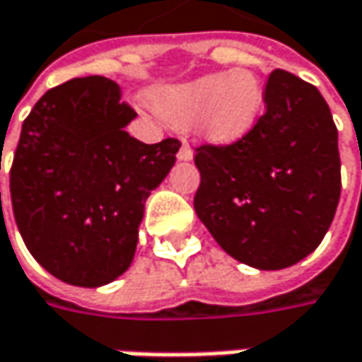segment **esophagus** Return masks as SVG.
Returning a JSON list of instances; mask_svg holds the SVG:
<instances>
[{
	"mask_svg": "<svg viewBox=\"0 0 362 362\" xmlns=\"http://www.w3.org/2000/svg\"><path fill=\"white\" fill-rule=\"evenodd\" d=\"M192 157H194L192 148H190V145H186V143H184V145L180 147V151H178V159H180V161H190Z\"/></svg>",
	"mask_w": 362,
	"mask_h": 362,
	"instance_id": "obj_1",
	"label": "esophagus"
}]
</instances>
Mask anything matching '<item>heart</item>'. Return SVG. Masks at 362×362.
Here are the masks:
<instances>
[{
    "label": "heart",
    "mask_w": 362,
    "mask_h": 362,
    "mask_svg": "<svg viewBox=\"0 0 362 362\" xmlns=\"http://www.w3.org/2000/svg\"><path fill=\"white\" fill-rule=\"evenodd\" d=\"M151 105L172 126L194 124L207 143L232 145L257 126L263 112V88L248 70L217 72L163 86L151 95Z\"/></svg>",
    "instance_id": "1"
}]
</instances>
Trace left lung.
Segmentation results:
<instances>
[{"mask_svg": "<svg viewBox=\"0 0 362 362\" xmlns=\"http://www.w3.org/2000/svg\"><path fill=\"white\" fill-rule=\"evenodd\" d=\"M265 114L228 147L203 145L194 211L215 243L255 269H284L321 245L340 201L338 130L321 93L276 70Z\"/></svg>", "mask_w": 362, "mask_h": 362, "instance_id": "left-lung-1", "label": "left lung"}]
</instances>
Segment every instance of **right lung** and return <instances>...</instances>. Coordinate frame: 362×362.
<instances>
[{
    "label": "right lung",
    "mask_w": 362,
    "mask_h": 362,
    "mask_svg": "<svg viewBox=\"0 0 362 362\" xmlns=\"http://www.w3.org/2000/svg\"><path fill=\"white\" fill-rule=\"evenodd\" d=\"M134 117L117 84L84 76L47 90L22 124L14 217L30 255L66 284L105 286L130 267L145 201L176 163L180 143L136 141Z\"/></svg>",
    "instance_id": "add662e5"
}]
</instances>
